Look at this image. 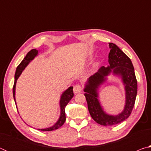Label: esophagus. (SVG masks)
Segmentation results:
<instances>
[{
	"instance_id": "esophagus-1",
	"label": "esophagus",
	"mask_w": 151,
	"mask_h": 151,
	"mask_svg": "<svg viewBox=\"0 0 151 151\" xmlns=\"http://www.w3.org/2000/svg\"><path fill=\"white\" fill-rule=\"evenodd\" d=\"M81 91H82V86L80 85H76L74 86L73 91L75 94L81 93Z\"/></svg>"
}]
</instances>
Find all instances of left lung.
<instances>
[{"mask_svg":"<svg viewBox=\"0 0 151 151\" xmlns=\"http://www.w3.org/2000/svg\"><path fill=\"white\" fill-rule=\"evenodd\" d=\"M109 66H102L98 72L88 79L84 91L88 109L92 118L104 126L121 123L131 115L137 94V81L133 65L130 58L114 43H109ZM111 72L122 78L126 91V104L124 111L116 116H109L103 111L97 98L98 86L105 81V76Z\"/></svg>","mask_w":151,"mask_h":151,"instance_id":"8db88e82","label":"left lung"}]
</instances>
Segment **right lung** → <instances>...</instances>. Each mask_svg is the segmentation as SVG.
<instances>
[{
	"instance_id": "add662e5",
	"label": "right lung",
	"mask_w": 151,
	"mask_h": 151,
	"mask_svg": "<svg viewBox=\"0 0 151 151\" xmlns=\"http://www.w3.org/2000/svg\"><path fill=\"white\" fill-rule=\"evenodd\" d=\"M37 55H38L37 50L32 49L31 50H30L29 52L27 53L26 57L24 58V59L22 60V62L20 63V65L17 66L16 72H15V75H14V83L13 85V88H12V93H13V97H14V101H15V87H16V83H17V79L19 77L20 74L22 73V70H23L25 68V67L28 65V64L30 62V60H32ZM73 88V86H70V87L68 88L67 90L64 92L62 94V96H61L60 101V116L59 117L58 121L56 122L55 124L53 125L52 127L47 128V129H39V131H54V130H56L58 129V128H60L64 123H65V122L66 121L65 107L66 106V104L69 103V101L71 100V99H72L74 96Z\"/></svg>"
}]
</instances>
